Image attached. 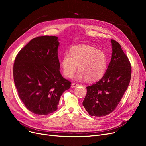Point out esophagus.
Wrapping results in <instances>:
<instances>
[{"label":"esophagus","instance_id":"1","mask_svg":"<svg viewBox=\"0 0 146 146\" xmlns=\"http://www.w3.org/2000/svg\"><path fill=\"white\" fill-rule=\"evenodd\" d=\"M79 85V84H78V83H73L72 84V88H76V87H77V86H78Z\"/></svg>","mask_w":146,"mask_h":146}]
</instances>
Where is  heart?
Returning a JSON list of instances; mask_svg holds the SVG:
<instances>
[{
    "instance_id": "heart-1",
    "label": "heart",
    "mask_w": 146,
    "mask_h": 146,
    "mask_svg": "<svg viewBox=\"0 0 146 146\" xmlns=\"http://www.w3.org/2000/svg\"><path fill=\"white\" fill-rule=\"evenodd\" d=\"M61 66L66 77L72 78L77 69V80L85 79L88 82L98 81L102 77L108 66L105 53L94 47L82 44L70 48V54H65Z\"/></svg>"
}]
</instances>
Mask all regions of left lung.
I'll return each instance as SVG.
<instances>
[{
	"label": "left lung",
	"mask_w": 146,
	"mask_h": 146,
	"mask_svg": "<svg viewBox=\"0 0 146 146\" xmlns=\"http://www.w3.org/2000/svg\"><path fill=\"white\" fill-rule=\"evenodd\" d=\"M112 55L104 76L87 86L83 106L90 116H105L117 107L130 83L131 69L121 45L111 39Z\"/></svg>",
	"instance_id": "1"
}]
</instances>
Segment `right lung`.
I'll return each mask as SVG.
<instances>
[{"label":"right lung","instance_id":"add662e5","mask_svg":"<svg viewBox=\"0 0 146 146\" xmlns=\"http://www.w3.org/2000/svg\"><path fill=\"white\" fill-rule=\"evenodd\" d=\"M58 39L54 36L33 38L19 51L13 66L19 98L30 111L38 115L56 111L61 96L71 84L60 71Z\"/></svg>","mask_w":146,"mask_h":146}]
</instances>
